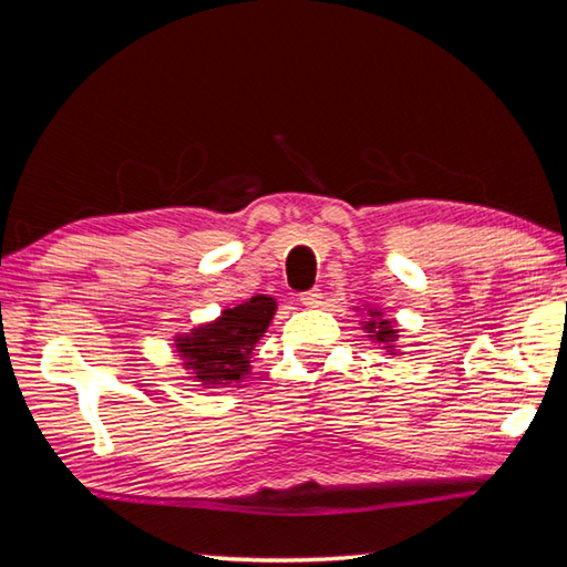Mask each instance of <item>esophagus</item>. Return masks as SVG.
<instances>
[{
	"label": "esophagus",
	"mask_w": 567,
	"mask_h": 567,
	"mask_svg": "<svg viewBox=\"0 0 567 567\" xmlns=\"http://www.w3.org/2000/svg\"><path fill=\"white\" fill-rule=\"evenodd\" d=\"M300 302L305 307H310V310H312V307H319V305H322V290H317V287H315V290L302 292L300 295Z\"/></svg>",
	"instance_id": "esophagus-1"
}]
</instances>
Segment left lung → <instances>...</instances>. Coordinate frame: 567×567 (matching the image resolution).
<instances>
[{"instance_id":"8db88e82","label":"left lung","mask_w":567,"mask_h":567,"mask_svg":"<svg viewBox=\"0 0 567 567\" xmlns=\"http://www.w3.org/2000/svg\"><path fill=\"white\" fill-rule=\"evenodd\" d=\"M364 324V332L367 337L372 339L377 344H384L386 352L396 354V339H399V329L394 327L391 319H386L382 312L374 310V307H369L367 310V322Z\"/></svg>"}]
</instances>
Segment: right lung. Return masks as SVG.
Listing matches in <instances>:
<instances>
[{
	"instance_id": "1",
	"label": "right lung",
	"mask_w": 567,
	"mask_h": 567,
	"mask_svg": "<svg viewBox=\"0 0 567 567\" xmlns=\"http://www.w3.org/2000/svg\"><path fill=\"white\" fill-rule=\"evenodd\" d=\"M277 312L275 297L255 295L228 307L218 319L176 334L173 344L190 379L205 389L243 382L250 374V357Z\"/></svg>"
}]
</instances>
